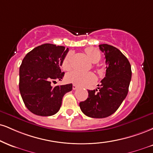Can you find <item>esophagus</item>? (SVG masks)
I'll return each instance as SVG.
<instances>
[{"label":"esophagus","mask_w":153,"mask_h":153,"mask_svg":"<svg viewBox=\"0 0 153 153\" xmlns=\"http://www.w3.org/2000/svg\"><path fill=\"white\" fill-rule=\"evenodd\" d=\"M78 88V86H77L75 84H73V90H74V91H75V90H76Z\"/></svg>","instance_id":"obj_1"}]
</instances>
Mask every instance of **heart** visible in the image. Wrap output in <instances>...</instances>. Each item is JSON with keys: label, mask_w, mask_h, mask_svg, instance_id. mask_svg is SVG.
<instances>
[{"label": "heart", "mask_w": 153, "mask_h": 153, "mask_svg": "<svg viewBox=\"0 0 153 153\" xmlns=\"http://www.w3.org/2000/svg\"><path fill=\"white\" fill-rule=\"evenodd\" d=\"M85 52L90 60L93 62H97L100 59V53L95 48L89 47L85 48ZM72 53H68L64 57L62 62V68L64 71H69L72 67L71 63ZM66 80L72 83L80 86L89 85L96 80V76L93 73H85V72L75 71L68 73L66 76Z\"/></svg>", "instance_id": "1"}]
</instances>
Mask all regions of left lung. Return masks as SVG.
Listing matches in <instances>:
<instances>
[{
  "label": "left lung",
  "instance_id": "left-lung-1",
  "mask_svg": "<svg viewBox=\"0 0 153 153\" xmlns=\"http://www.w3.org/2000/svg\"><path fill=\"white\" fill-rule=\"evenodd\" d=\"M106 63L105 78L97 90H88V97L80 102L85 115L93 118H103L115 113L128 93L131 80V66L128 58L117 48L108 44L99 45Z\"/></svg>",
  "mask_w": 153,
  "mask_h": 153
}]
</instances>
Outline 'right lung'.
I'll return each mask as SVG.
<instances>
[{
  "label": "right lung",
  "instance_id": "add662e5",
  "mask_svg": "<svg viewBox=\"0 0 153 153\" xmlns=\"http://www.w3.org/2000/svg\"><path fill=\"white\" fill-rule=\"evenodd\" d=\"M69 49L45 43L27 53L19 70V90L24 104L31 113L51 116L60 110L62 97L72 91L73 85L51 86L61 80L65 73L60 69Z\"/></svg>",
  "mask_w": 153,
  "mask_h": 153
}]
</instances>
